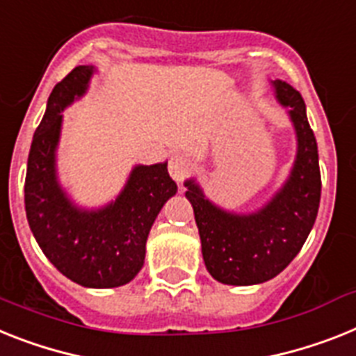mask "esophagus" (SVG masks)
Here are the masks:
<instances>
[{"instance_id": "34e87169", "label": "esophagus", "mask_w": 356, "mask_h": 356, "mask_svg": "<svg viewBox=\"0 0 356 356\" xmlns=\"http://www.w3.org/2000/svg\"><path fill=\"white\" fill-rule=\"evenodd\" d=\"M193 168V163L192 159L188 157V155H173L172 159H170L168 164V170H170V175L175 183H183L184 177H186L188 173L192 172Z\"/></svg>"}]
</instances>
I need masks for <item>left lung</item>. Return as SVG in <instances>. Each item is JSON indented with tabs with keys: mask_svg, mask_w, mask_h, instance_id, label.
I'll return each mask as SVG.
<instances>
[{
	"mask_svg": "<svg viewBox=\"0 0 356 356\" xmlns=\"http://www.w3.org/2000/svg\"><path fill=\"white\" fill-rule=\"evenodd\" d=\"M275 97L297 134V155L279 192L253 213H234L204 195L195 179L184 186L201 235L202 259L215 280L232 286L261 284L293 261L315 224L321 202V168L302 95L286 81H271Z\"/></svg>",
	"mask_w": 356,
	"mask_h": 356,
	"instance_id": "left-lung-1",
	"label": "left lung"
}]
</instances>
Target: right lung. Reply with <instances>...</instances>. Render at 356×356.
Masks as SVG:
<instances>
[{
	"label": "right lung",
	"instance_id": "1",
	"mask_svg": "<svg viewBox=\"0 0 356 356\" xmlns=\"http://www.w3.org/2000/svg\"><path fill=\"white\" fill-rule=\"evenodd\" d=\"M94 70L76 67L54 86L29 154L25 210L40 248L67 279L85 288H118L141 271L152 224L177 184L168 163L137 164L110 204L85 210L70 201L56 170L61 112L85 94Z\"/></svg>",
	"mask_w": 356,
	"mask_h": 356
}]
</instances>
